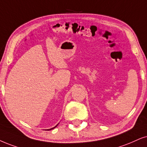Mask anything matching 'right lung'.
Here are the masks:
<instances>
[{
    "label": "right lung",
    "instance_id": "obj_1",
    "mask_svg": "<svg viewBox=\"0 0 147 147\" xmlns=\"http://www.w3.org/2000/svg\"><path fill=\"white\" fill-rule=\"evenodd\" d=\"M58 124H59V123H57V125H55L54 127H53V128H51V129H47V130H51V129H54V128H55V127H57V125H58Z\"/></svg>",
    "mask_w": 147,
    "mask_h": 147
}]
</instances>
